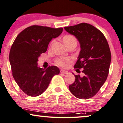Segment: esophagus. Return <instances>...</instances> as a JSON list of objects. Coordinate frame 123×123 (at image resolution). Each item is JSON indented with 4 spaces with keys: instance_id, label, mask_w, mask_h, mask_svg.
<instances>
[{
    "instance_id": "1",
    "label": "esophagus",
    "mask_w": 123,
    "mask_h": 123,
    "mask_svg": "<svg viewBox=\"0 0 123 123\" xmlns=\"http://www.w3.org/2000/svg\"><path fill=\"white\" fill-rule=\"evenodd\" d=\"M60 72L61 73H63V74H68L69 73V72H68V71L66 70H63V69H62V70H61Z\"/></svg>"
}]
</instances>
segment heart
Returning <instances> with one entry per match:
<instances>
[{
    "instance_id": "b5f03b06",
    "label": "heart",
    "mask_w": 123,
    "mask_h": 123,
    "mask_svg": "<svg viewBox=\"0 0 123 123\" xmlns=\"http://www.w3.org/2000/svg\"><path fill=\"white\" fill-rule=\"evenodd\" d=\"M63 41L64 42V43L65 44L66 43L70 42H73V41H74V42H76V39L73 35H66L65 36L63 37ZM70 59L68 57H62L61 58L57 60V65L59 66H61V67L65 68L68 65V63L70 62Z\"/></svg>"
}]
</instances>
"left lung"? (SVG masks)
<instances>
[{
	"label": "left lung",
	"mask_w": 123,
	"mask_h": 123,
	"mask_svg": "<svg viewBox=\"0 0 123 123\" xmlns=\"http://www.w3.org/2000/svg\"><path fill=\"white\" fill-rule=\"evenodd\" d=\"M64 29L80 43L81 50L74 68H82L83 73L82 77L73 73L76 80L69 90L77 98L88 99L98 92L107 78L111 61L108 43L104 34L88 23Z\"/></svg>",
	"instance_id": "left-lung-1"
}]
</instances>
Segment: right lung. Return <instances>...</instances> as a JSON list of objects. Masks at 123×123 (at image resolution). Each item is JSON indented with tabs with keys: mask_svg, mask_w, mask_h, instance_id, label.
I'll return each instance as SVG.
<instances>
[{
	"mask_svg": "<svg viewBox=\"0 0 123 123\" xmlns=\"http://www.w3.org/2000/svg\"><path fill=\"white\" fill-rule=\"evenodd\" d=\"M62 31V28L34 25L22 31L13 43L9 55L12 76L28 96L35 97L43 93L53 77L60 73L55 66L41 68L38 61L41 54L46 51L51 39L58 37Z\"/></svg>",
	"mask_w": 123,
	"mask_h": 123,
	"instance_id": "add662e5",
	"label": "right lung"
}]
</instances>
